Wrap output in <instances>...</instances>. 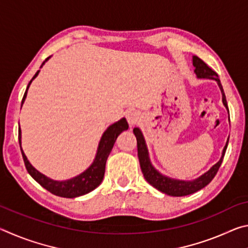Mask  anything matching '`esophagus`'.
Segmentation results:
<instances>
[{
    "mask_svg": "<svg viewBox=\"0 0 248 248\" xmlns=\"http://www.w3.org/2000/svg\"><path fill=\"white\" fill-rule=\"evenodd\" d=\"M125 118H127L130 125H134L139 123L141 117H140L139 112H138L137 110H130L127 112V115H125Z\"/></svg>",
    "mask_w": 248,
    "mask_h": 248,
    "instance_id": "esophagus-1",
    "label": "esophagus"
}]
</instances>
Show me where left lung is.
Instances as JSON below:
<instances>
[{"label":"left lung","instance_id":"obj_1","mask_svg":"<svg viewBox=\"0 0 248 248\" xmlns=\"http://www.w3.org/2000/svg\"><path fill=\"white\" fill-rule=\"evenodd\" d=\"M192 65L195 66V73L197 75V78L215 79V81L217 83V85H219L222 93V102H223V105L229 111L228 103H226L223 87L221 85V82L219 78H217V74L211 68H209V66L205 64L201 59H199L196 56L192 57ZM229 120H230V116H229ZM133 133L137 138L138 156H139L141 170L142 173H143L145 180L150 185H152L154 188H156L157 190L173 197H183V196L191 195L194 194V192H197L207 186V185L211 182L213 178H215L217 170H219L220 166L222 164V161H223L226 148H228V143H229V139H228L224 149L222 151V155H221V158L219 159V162L216 163V164L213 165L208 171H205L204 174L192 180H182V179L171 178V177H169V176H165L159 173V171L152 165V163H151L148 146H146L144 137L143 134H142L141 130L139 128H134Z\"/></svg>","mask_w":248,"mask_h":248}]
</instances>
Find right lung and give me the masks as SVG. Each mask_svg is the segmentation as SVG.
Wrapping results in <instances>:
<instances>
[{
  "mask_svg": "<svg viewBox=\"0 0 248 248\" xmlns=\"http://www.w3.org/2000/svg\"><path fill=\"white\" fill-rule=\"evenodd\" d=\"M50 59L48 57L46 60L43 62L40 68H43V65L47 62ZM40 70L37 71V73L33 75L31 81L29 82L26 92H25L24 97L22 100V106L26 99L27 96V91L31 86L32 79L37 78V75L39 74ZM129 125L125 118H121L120 120L117 121V123L112 124L109 125L106 129V131L103 133L102 138H100V141L98 143L97 152H96L95 158L92 164L90 165L89 169H86L78 176H75L73 178L66 179V180H54L47 177V176L41 174L39 170H37L35 167H33L25 155L24 151L22 149V130L20 127L18 129V141H19V146L20 151H22V155L24 158L25 166H26V170L29 173V175L36 180L37 183L40 184L45 189L51 192V194L63 197V198H77V197L86 195L94 190L95 188H97L100 184L103 182L104 174H105V166H106V161L110 154L112 148H114V144L116 142V139L118 138L119 134L124 131V130H128Z\"/></svg>",
  "mask_w": 248,
  "mask_h": 248,
  "instance_id": "obj_1",
  "label": "right lung"
}]
</instances>
